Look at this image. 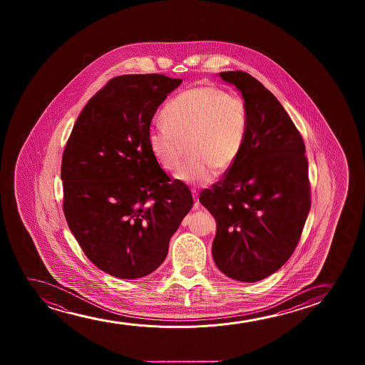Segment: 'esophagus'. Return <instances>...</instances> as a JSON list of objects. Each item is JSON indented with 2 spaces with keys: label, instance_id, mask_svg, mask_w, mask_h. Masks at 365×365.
<instances>
[{
  "label": "esophagus",
  "instance_id": "obj_1",
  "mask_svg": "<svg viewBox=\"0 0 365 365\" xmlns=\"http://www.w3.org/2000/svg\"><path fill=\"white\" fill-rule=\"evenodd\" d=\"M192 195H193V198H195V207H198V205H200V200H198V193H197V190H192Z\"/></svg>",
  "mask_w": 365,
  "mask_h": 365
}]
</instances>
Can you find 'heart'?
I'll return each instance as SVG.
<instances>
[{
  "label": "heart",
  "instance_id": "b5f03b06",
  "mask_svg": "<svg viewBox=\"0 0 365 365\" xmlns=\"http://www.w3.org/2000/svg\"><path fill=\"white\" fill-rule=\"evenodd\" d=\"M165 125L150 127V153L167 172L180 167L188 148L190 160L175 178L205 185L217 172L227 173L240 160L250 130V108L245 98L215 86H200L170 100L162 110Z\"/></svg>",
  "mask_w": 365,
  "mask_h": 365
}]
</instances>
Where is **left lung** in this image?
<instances>
[{"label":"left lung","instance_id":"1","mask_svg":"<svg viewBox=\"0 0 365 365\" xmlns=\"http://www.w3.org/2000/svg\"><path fill=\"white\" fill-rule=\"evenodd\" d=\"M250 108L245 150L223 180L200 192L217 222L212 255L222 273L255 283L275 273L299 242L310 210L303 138L279 101L247 72H220Z\"/></svg>","mask_w":365,"mask_h":365}]
</instances>
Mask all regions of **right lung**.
I'll return each mask as SVG.
<instances>
[{"label":"right lung","mask_w":365,"mask_h":365,"mask_svg":"<svg viewBox=\"0 0 365 365\" xmlns=\"http://www.w3.org/2000/svg\"><path fill=\"white\" fill-rule=\"evenodd\" d=\"M182 83L165 75L115 77L85 106L67 140L61 180L63 212L87 258L120 279L157 269L193 205L150 153L158 106Z\"/></svg>","instance_id":"1"}]
</instances>
